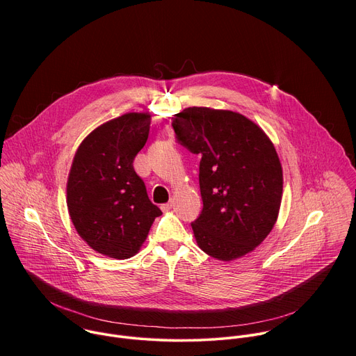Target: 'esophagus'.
<instances>
[{"label":"esophagus","mask_w":356,"mask_h":356,"mask_svg":"<svg viewBox=\"0 0 356 356\" xmlns=\"http://www.w3.org/2000/svg\"><path fill=\"white\" fill-rule=\"evenodd\" d=\"M172 207H173L172 202H166V204H162V206H161V209H162V211H163V213L170 211V210H172Z\"/></svg>","instance_id":"1"}]
</instances>
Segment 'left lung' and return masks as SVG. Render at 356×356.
I'll list each match as a JSON object with an SVG mask.
<instances>
[{"label":"left lung","instance_id":"1","mask_svg":"<svg viewBox=\"0 0 356 356\" xmlns=\"http://www.w3.org/2000/svg\"><path fill=\"white\" fill-rule=\"evenodd\" d=\"M176 140L200 155L202 210L191 228L198 246L218 261L255 249L272 231L283 172L268 135L227 110L188 107L172 122Z\"/></svg>","mask_w":356,"mask_h":356}]
</instances>
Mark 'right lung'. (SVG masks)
<instances>
[{
  "label": "right lung",
  "instance_id": "right-lung-1",
  "mask_svg": "<svg viewBox=\"0 0 356 356\" xmlns=\"http://www.w3.org/2000/svg\"><path fill=\"white\" fill-rule=\"evenodd\" d=\"M149 128V114L114 118L81 142L72 163L67 180L72 222L94 250L108 258L134 257L162 214L134 169Z\"/></svg>",
  "mask_w": 356,
  "mask_h": 356
}]
</instances>
